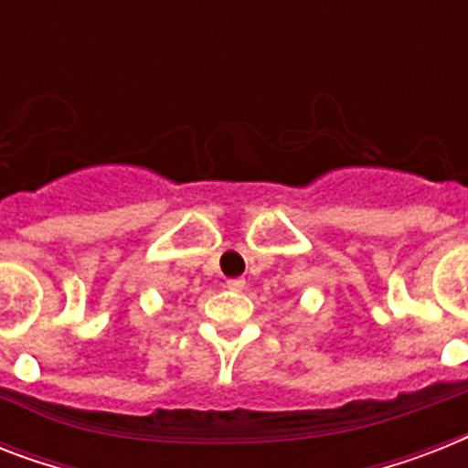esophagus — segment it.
Wrapping results in <instances>:
<instances>
[{
	"label": "esophagus",
	"mask_w": 468,
	"mask_h": 468,
	"mask_svg": "<svg viewBox=\"0 0 468 468\" xmlns=\"http://www.w3.org/2000/svg\"><path fill=\"white\" fill-rule=\"evenodd\" d=\"M228 289H230V292H242V289H245V279L242 277H235V279H228Z\"/></svg>",
	"instance_id": "obj_1"
}]
</instances>
